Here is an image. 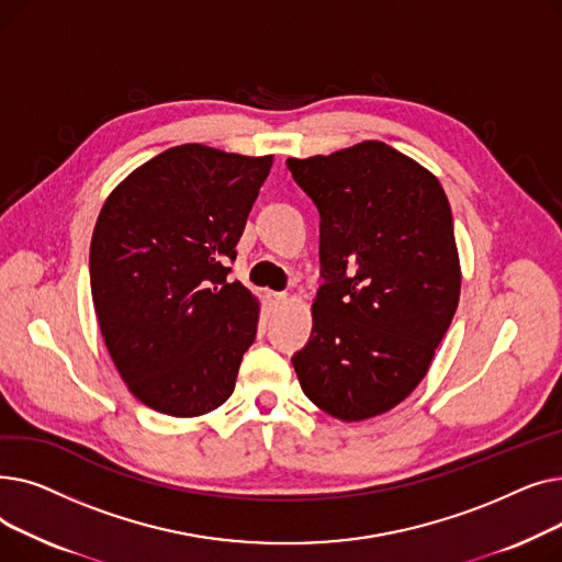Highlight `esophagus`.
<instances>
[{
    "label": "esophagus",
    "instance_id": "1",
    "mask_svg": "<svg viewBox=\"0 0 562 562\" xmlns=\"http://www.w3.org/2000/svg\"><path fill=\"white\" fill-rule=\"evenodd\" d=\"M286 299H289L286 293H276V291H271V293H269V301H271V303H276V305L286 303Z\"/></svg>",
    "mask_w": 562,
    "mask_h": 562
}]
</instances>
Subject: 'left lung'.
Listing matches in <instances>:
<instances>
[{"instance_id":"left-lung-1","label":"left lung","mask_w":562,"mask_h":562,"mask_svg":"<svg viewBox=\"0 0 562 562\" xmlns=\"http://www.w3.org/2000/svg\"><path fill=\"white\" fill-rule=\"evenodd\" d=\"M321 214L312 335L291 358L305 396L341 422L417 390L460 301L453 216L437 177L382 140L286 159Z\"/></svg>"}]
</instances>
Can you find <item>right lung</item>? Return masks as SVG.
<instances>
[{
	"label": "right lung",
	"instance_id": "obj_1",
	"mask_svg": "<svg viewBox=\"0 0 562 562\" xmlns=\"http://www.w3.org/2000/svg\"><path fill=\"white\" fill-rule=\"evenodd\" d=\"M271 166L273 155L175 145L102 204L91 241L98 323L127 390L161 415L200 417L234 392L259 301L227 282V261Z\"/></svg>",
	"mask_w": 562,
	"mask_h": 562
}]
</instances>
